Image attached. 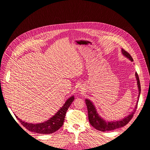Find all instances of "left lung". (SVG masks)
Here are the masks:
<instances>
[{
	"label": "left lung",
	"instance_id": "obj_1",
	"mask_svg": "<svg viewBox=\"0 0 150 150\" xmlns=\"http://www.w3.org/2000/svg\"><path fill=\"white\" fill-rule=\"evenodd\" d=\"M122 54L129 58L131 61H133V59L131 55L127 52H126L123 49H121ZM136 78L137 80V83L138 89H139V96H138V100L137 101V103L136 105V106L133 110V112L128 115L127 117H125L124 118L118 120V121H105L104 119H103L99 115L97 112L96 109L94 105V104L92 103L89 100L86 99L85 100V103L87 106L88 109V119L89 121V122L91 125L94 127L96 130L101 131V132H106V131H111L113 130L118 128H121L122 127L125 126L126 124H127L129 121L132 119L133 115L134 114V112L136 110L137 107V103L139 101V96L141 94V84L139 76L137 72L135 73Z\"/></svg>",
	"mask_w": 150,
	"mask_h": 150
}]
</instances>
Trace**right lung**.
Listing matches in <instances>:
<instances>
[{
    "label": "right lung",
    "instance_id": "right-lung-1",
    "mask_svg": "<svg viewBox=\"0 0 150 150\" xmlns=\"http://www.w3.org/2000/svg\"><path fill=\"white\" fill-rule=\"evenodd\" d=\"M74 96H71L69 98L64 106L57 111V112L50 118L47 121L39 124H32L28 123L23 121L21 120L18 118L15 115L16 117L19 120L20 122L22 125L30 132L37 133L39 134H50L58 130L62 126L65 114L68 108L70 107L72 102L74 101Z\"/></svg>",
    "mask_w": 150,
    "mask_h": 150
}]
</instances>
